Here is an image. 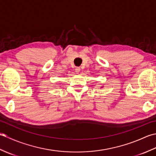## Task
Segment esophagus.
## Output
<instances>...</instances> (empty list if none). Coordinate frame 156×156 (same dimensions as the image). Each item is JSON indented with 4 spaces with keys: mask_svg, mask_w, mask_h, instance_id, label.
Returning a JSON list of instances; mask_svg holds the SVG:
<instances>
[{
    "mask_svg": "<svg viewBox=\"0 0 156 156\" xmlns=\"http://www.w3.org/2000/svg\"><path fill=\"white\" fill-rule=\"evenodd\" d=\"M75 70H76V73H77V74H79V73H80V68H79V67H77V68H76V69H75Z\"/></svg>",
    "mask_w": 156,
    "mask_h": 156,
    "instance_id": "obj_1",
    "label": "esophagus"
}]
</instances>
